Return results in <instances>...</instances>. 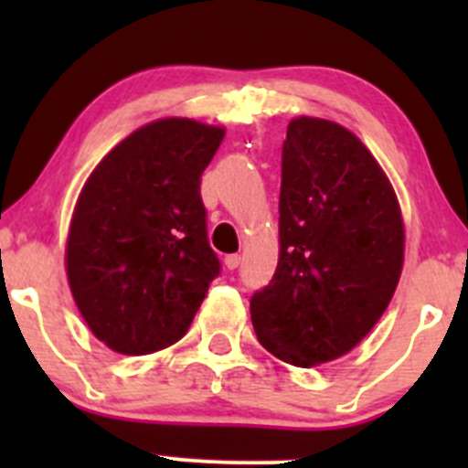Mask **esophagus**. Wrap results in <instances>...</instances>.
<instances>
[{
    "label": "esophagus",
    "mask_w": 468,
    "mask_h": 468,
    "mask_svg": "<svg viewBox=\"0 0 468 468\" xmlns=\"http://www.w3.org/2000/svg\"><path fill=\"white\" fill-rule=\"evenodd\" d=\"M239 262H242V258H239V256H226L224 258L226 269H238Z\"/></svg>",
    "instance_id": "esophagus-1"
}]
</instances>
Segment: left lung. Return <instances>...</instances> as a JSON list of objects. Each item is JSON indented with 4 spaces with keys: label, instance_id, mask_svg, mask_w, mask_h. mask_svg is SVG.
Returning <instances> with one entry per match:
<instances>
[{
    "label": "left lung",
    "instance_id": "1",
    "mask_svg": "<svg viewBox=\"0 0 468 468\" xmlns=\"http://www.w3.org/2000/svg\"><path fill=\"white\" fill-rule=\"evenodd\" d=\"M278 212V267L253 294L251 322L271 356L310 369L378 324L403 271V215L365 143L308 115L287 126Z\"/></svg>",
    "mask_w": 468,
    "mask_h": 468
}]
</instances>
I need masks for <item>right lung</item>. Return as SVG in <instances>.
Masks as SVG:
<instances>
[{
    "mask_svg": "<svg viewBox=\"0 0 468 468\" xmlns=\"http://www.w3.org/2000/svg\"><path fill=\"white\" fill-rule=\"evenodd\" d=\"M224 133L163 117L126 135L88 176L65 271L83 322L111 351L146 356L176 344L219 273L199 183Z\"/></svg>",
    "mask_w": 468,
    "mask_h": 468,
    "instance_id": "obj_1",
    "label": "right lung"
}]
</instances>
